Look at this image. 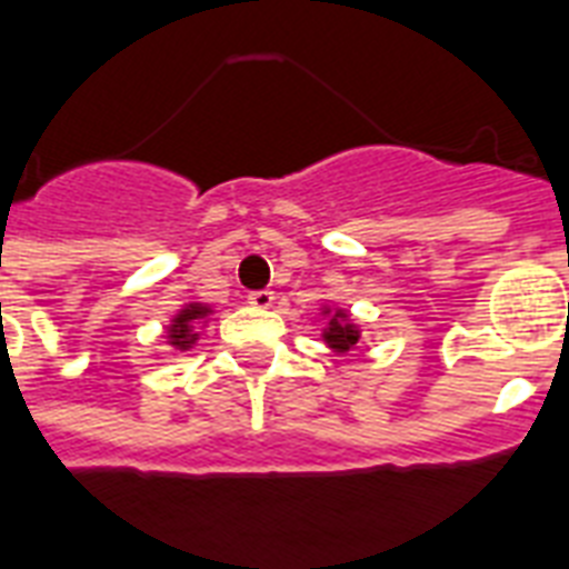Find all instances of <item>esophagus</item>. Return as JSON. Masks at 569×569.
I'll list each match as a JSON object with an SVG mask.
<instances>
[{
  "label": "esophagus",
  "instance_id": "1",
  "mask_svg": "<svg viewBox=\"0 0 569 569\" xmlns=\"http://www.w3.org/2000/svg\"><path fill=\"white\" fill-rule=\"evenodd\" d=\"M272 302H276L272 290H254V293H249V306L254 308H272Z\"/></svg>",
  "mask_w": 569,
  "mask_h": 569
}]
</instances>
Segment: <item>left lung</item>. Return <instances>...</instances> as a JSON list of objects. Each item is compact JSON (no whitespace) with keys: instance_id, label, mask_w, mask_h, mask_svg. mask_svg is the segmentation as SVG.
<instances>
[{"instance_id":"1","label":"left lung","mask_w":569,"mask_h":569,"mask_svg":"<svg viewBox=\"0 0 569 569\" xmlns=\"http://www.w3.org/2000/svg\"><path fill=\"white\" fill-rule=\"evenodd\" d=\"M320 317L326 320L323 326V345L332 350V353H350L356 350V345L362 341V326L356 323L353 315L347 311V308H338V306H320Z\"/></svg>"}]
</instances>
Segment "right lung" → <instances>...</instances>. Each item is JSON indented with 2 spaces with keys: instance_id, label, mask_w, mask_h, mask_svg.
Returning <instances> with one entry per match:
<instances>
[{
  "instance_id": "right-lung-1",
  "label": "right lung",
  "mask_w": 569,
  "mask_h": 569,
  "mask_svg": "<svg viewBox=\"0 0 569 569\" xmlns=\"http://www.w3.org/2000/svg\"><path fill=\"white\" fill-rule=\"evenodd\" d=\"M210 315H213V306L207 302H183L166 326V347L171 353H183L189 347H196L201 329L210 323Z\"/></svg>"
}]
</instances>
